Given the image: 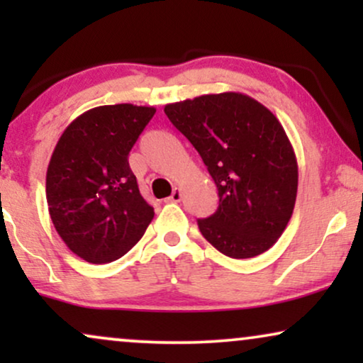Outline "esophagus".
I'll return each instance as SVG.
<instances>
[{"label": "esophagus", "instance_id": "obj_1", "mask_svg": "<svg viewBox=\"0 0 363 363\" xmlns=\"http://www.w3.org/2000/svg\"><path fill=\"white\" fill-rule=\"evenodd\" d=\"M167 201H172V203H178V201H182V190H180V188H175V190H173L172 195L167 198Z\"/></svg>", "mask_w": 363, "mask_h": 363}]
</instances>
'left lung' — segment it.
<instances>
[{
  "label": "left lung",
  "instance_id": "8db88e82",
  "mask_svg": "<svg viewBox=\"0 0 363 363\" xmlns=\"http://www.w3.org/2000/svg\"><path fill=\"white\" fill-rule=\"evenodd\" d=\"M165 113L196 152L220 196L198 228L223 255L247 259L269 250L292 216L297 160L274 113L240 92L167 104Z\"/></svg>",
  "mask_w": 363,
  "mask_h": 363
}]
</instances>
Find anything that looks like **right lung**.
I'll list each match as a JSON object with an SVG mask.
<instances>
[{
    "instance_id": "add662e5",
    "label": "right lung",
    "mask_w": 363,
    "mask_h": 363,
    "mask_svg": "<svg viewBox=\"0 0 363 363\" xmlns=\"http://www.w3.org/2000/svg\"><path fill=\"white\" fill-rule=\"evenodd\" d=\"M155 112L133 104L91 108L57 140L46 173L49 215L57 235L84 261L118 259L153 220L128 153Z\"/></svg>"
}]
</instances>
